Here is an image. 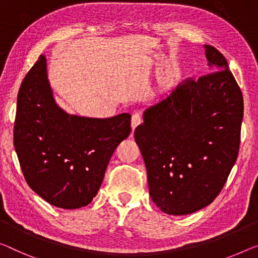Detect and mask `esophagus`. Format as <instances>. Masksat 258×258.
I'll return each instance as SVG.
<instances>
[{"label":"esophagus","instance_id":"obj_1","mask_svg":"<svg viewBox=\"0 0 258 258\" xmlns=\"http://www.w3.org/2000/svg\"><path fill=\"white\" fill-rule=\"evenodd\" d=\"M142 121V118H141V114L140 113H134L132 116V119H131V126H132V130L134 131L136 127H138L141 124Z\"/></svg>","mask_w":258,"mask_h":258}]
</instances>
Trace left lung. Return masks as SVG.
Masks as SVG:
<instances>
[{
  "instance_id": "obj_1",
  "label": "left lung",
  "mask_w": 258,
  "mask_h": 258,
  "mask_svg": "<svg viewBox=\"0 0 258 258\" xmlns=\"http://www.w3.org/2000/svg\"><path fill=\"white\" fill-rule=\"evenodd\" d=\"M211 71L184 80L148 107L134 138L144 157L149 195L162 212L194 213L224 187L241 141L243 97L227 60L204 45Z\"/></svg>"
}]
</instances>
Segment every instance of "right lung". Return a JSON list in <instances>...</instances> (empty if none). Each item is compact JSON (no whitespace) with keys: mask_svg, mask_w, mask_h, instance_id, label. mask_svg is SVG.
<instances>
[{"mask_svg":"<svg viewBox=\"0 0 258 258\" xmlns=\"http://www.w3.org/2000/svg\"><path fill=\"white\" fill-rule=\"evenodd\" d=\"M131 133V114L69 116L55 104L40 55L17 96L14 146L28 185L51 205L73 210L97 195L114 149Z\"/></svg>","mask_w":258,"mask_h":258,"instance_id":"obj_1","label":"right lung"}]
</instances>
